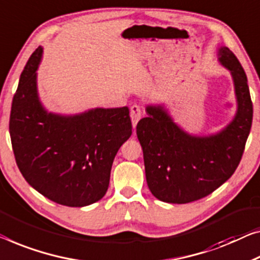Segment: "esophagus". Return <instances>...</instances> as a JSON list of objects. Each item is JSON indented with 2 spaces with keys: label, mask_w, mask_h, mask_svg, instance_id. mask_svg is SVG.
Masks as SVG:
<instances>
[{
  "label": "esophagus",
  "mask_w": 260,
  "mask_h": 260,
  "mask_svg": "<svg viewBox=\"0 0 260 260\" xmlns=\"http://www.w3.org/2000/svg\"><path fill=\"white\" fill-rule=\"evenodd\" d=\"M142 112H141V107L138 105H133L131 107V120L132 123H133V127L137 126V123L139 120L141 119Z\"/></svg>",
  "instance_id": "1"
}]
</instances>
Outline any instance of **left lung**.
<instances>
[{
  "label": "left lung",
  "instance_id": "obj_1",
  "mask_svg": "<svg viewBox=\"0 0 260 260\" xmlns=\"http://www.w3.org/2000/svg\"><path fill=\"white\" fill-rule=\"evenodd\" d=\"M219 60L231 71L238 111L225 129L209 138L182 132L161 106L147 107L137 125L146 180L157 200L184 204L210 195L237 169L252 125L253 105L245 71L235 53L219 49Z\"/></svg>",
  "mask_w": 260,
  "mask_h": 260
}]
</instances>
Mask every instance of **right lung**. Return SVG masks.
Instances as JSON below:
<instances>
[{"label": "right lung", "mask_w": 260, "mask_h": 260, "mask_svg": "<svg viewBox=\"0 0 260 260\" xmlns=\"http://www.w3.org/2000/svg\"><path fill=\"white\" fill-rule=\"evenodd\" d=\"M42 48L29 58L11 105L9 132L25 181L67 207L103 199L118 150L132 135L128 107L95 108L75 117L46 113L37 96Z\"/></svg>", "instance_id": "add662e5"}]
</instances>
